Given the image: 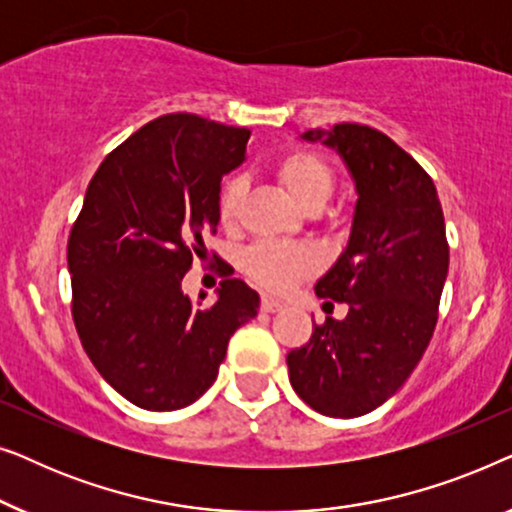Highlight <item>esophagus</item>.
Masks as SVG:
<instances>
[{"mask_svg":"<svg viewBox=\"0 0 512 512\" xmlns=\"http://www.w3.org/2000/svg\"><path fill=\"white\" fill-rule=\"evenodd\" d=\"M261 307L265 312H277V310H282V303H279V300H275V298H270V296H263L261 298Z\"/></svg>","mask_w":512,"mask_h":512,"instance_id":"obj_1","label":"esophagus"}]
</instances>
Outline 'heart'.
Masks as SVG:
<instances>
[{
  "label": "heart",
  "mask_w": 512,
  "mask_h": 512,
  "mask_svg": "<svg viewBox=\"0 0 512 512\" xmlns=\"http://www.w3.org/2000/svg\"><path fill=\"white\" fill-rule=\"evenodd\" d=\"M275 177L307 212H319L335 191L333 167L314 151H289L275 163ZM244 198H247V179L242 174H230L221 181L216 209L223 226L233 228L240 221ZM319 265V251L310 244L258 242L242 256L244 272L258 286L270 291H289L300 279L314 275Z\"/></svg>",
  "instance_id": "heart-1"
}]
</instances>
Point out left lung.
Returning <instances> with one entry per match:
<instances>
[{
    "mask_svg": "<svg viewBox=\"0 0 512 512\" xmlns=\"http://www.w3.org/2000/svg\"><path fill=\"white\" fill-rule=\"evenodd\" d=\"M303 139L340 153L359 200L345 251L314 286L349 312L291 349L289 380L321 415L361 417L403 387L431 342L450 265L443 207L424 167L380 130L340 123Z\"/></svg>",
    "mask_w": 512,
    "mask_h": 512,
    "instance_id": "8db88e82",
    "label": "left lung"
}]
</instances>
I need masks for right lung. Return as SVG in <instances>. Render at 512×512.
<instances>
[{"label":"right lung","instance_id":"add662e5","mask_svg":"<svg viewBox=\"0 0 512 512\" xmlns=\"http://www.w3.org/2000/svg\"><path fill=\"white\" fill-rule=\"evenodd\" d=\"M249 135L165 114L116 146L90 179L67 242L72 317L97 373L137 408L198 401L230 335L258 314L261 298L242 279L226 275L212 305L181 291L202 237L216 233L221 179L244 160Z\"/></svg>","mask_w":512,"mask_h":512}]
</instances>
